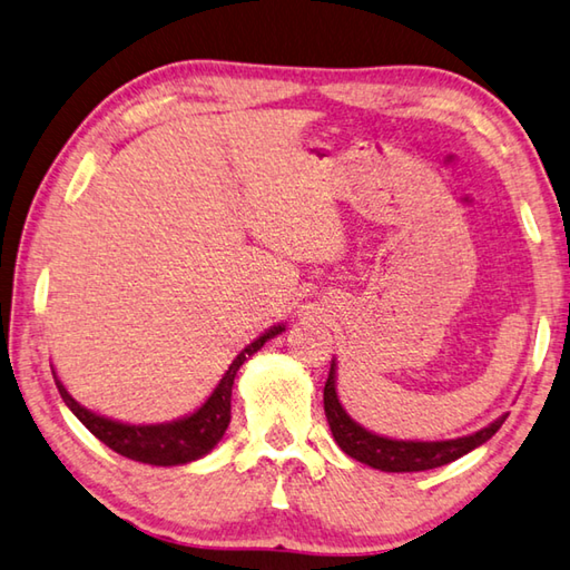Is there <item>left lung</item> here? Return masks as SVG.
Returning <instances> with one entry per match:
<instances>
[{
  "label": "left lung",
  "mask_w": 570,
  "mask_h": 570,
  "mask_svg": "<svg viewBox=\"0 0 570 570\" xmlns=\"http://www.w3.org/2000/svg\"><path fill=\"white\" fill-rule=\"evenodd\" d=\"M336 364L331 361L328 379L324 386V411L326 421L334 433L336 443L341 451L348 453L351 459L371 465V469L379 471H391V473H411V471H429L439 469V465H446L456 461L465 453L473 451L475 446L489 441L495 431L501 429L505 416L495 419L491 426L471 433V436L453 439V441H393L376 436L366 429H361L358 423L348 416L344 406L338 403L336 396Z\"/></svg>",
  "instance_id": "left-lung-1"
}]
</instances>
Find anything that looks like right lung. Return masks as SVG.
<instances>
[{
    "mask_svg": "<svg viewBox=\"0 0 570 570\" xmlns=\"http://www.w3.org/2000/svg\"><path fill=\"white\" fill-rule=\"evenodd\" d=\"M278 331H284L282 326H274L268 334L258 336L254 344L246 346L239 356L232 361L229 371H226L224 379L219 381V386L214 389V393L206 399L204 406L199 411H194L191 416H186L181 421L174 423H157V426H129V423H119L105 416H97V413L87 411L85 406L69 396L67 389L61 386V381H57V389L65 399L71 413L85 423V426L95 433V436L107 443L111 451L121 453L131 461L139 463H151V465H179V463H189L196 461L209 453L216 443L222 441L226 426L232 421V386H234V376L239 366L252 354H256L268 338L276 336Z\"/></svg>",
    "mask_w": 570,
    "mask_h": 570,
    "instance_id": "1",
    "label": "right lung"
}]
</instances>
